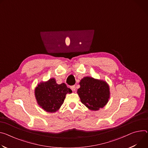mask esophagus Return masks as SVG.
I'll list each match as a JSON object with an SVG mask.
<instances>
[{"instance_id":"1","label":"esophagus","mask_w":148,"mask_h":148,"mask_svg":"<svg viewBox=\"0 0 148 148\" xmlns=\"http://www.w3.org/2000/svg\"><path fill=\"white\" fill-rule=\"evenodd\" d=\"M71 90H72L75 91V89H76L75 86H71Z\"/></svg>"}]
</instances>
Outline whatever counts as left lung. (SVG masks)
Returning a JSON list of instances; mask_svg holds the SVG:
<instances>
[{
	"label": "left lung",
	"instance_id": "8db88e82",
	"mask_svg": "<svg viewBox=\"0 0 148 148\" xmlns=\"http://www.w3.org/2000/svg\"><path fill=\"white\" fill-rule=\"evenodd\" d=\"M77 93L81 101L91 110H98L107 103L110 97L109 86L103 80L84 77L79 82Z\"/></svg>",
	"mask_w": 148,
	"mask_h": 148
}]
</instances>
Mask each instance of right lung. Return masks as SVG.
<instances>
[{
	"mask_svg": "<svg viewBox=\"0 0 148 148\" xmlns=\"http://www.w3.org/2000/svg\"><path fill=\"white\" fill-rule=\"evenodd\" d=\"M72 90L65 83L58 84L55 78H51L47 82L38 84L35 95L39 106L47 112H57L64 103L67 93Z\"/></svg>",
	"mask_w": 148,
	"mask_h": 148,
	"instance_id": "right-lung-1",
	"label": "right lung"
}]
</instances>
